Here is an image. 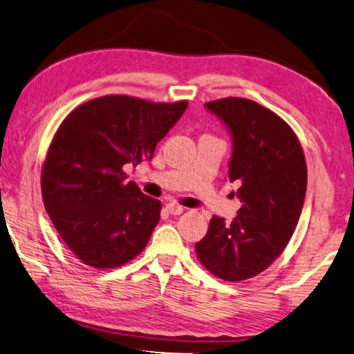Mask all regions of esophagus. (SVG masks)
I'll return each instance as SVG.
<instances>
[{
	"instance_id": "esophagus-1",
	"label": "esophagus",
	"mask_w": 354,
	"mask_h": 354,
	"mask_svg": "<svg viewBox=\"0 0 354 354\" xmlns=\"http://www.w3.org/2000/svg\"><path fill=\"white\" fill-rule=\"evenodd\" d=\"M166 208H167V212L171 213V215H182V213L185 212V207L177 205V204H172V202H169V204H166Z\"/></svg>"
}]
</instances>
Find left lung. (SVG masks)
Wrapping results in <instances>:
<instances>
[{"mask_svg":"<svg viewBox=\"0 0 354 354\" xmlns=\"http://www.w3.org/2000/svg\"><path fill=\"white\" fill-rule=\"evenodd\" d=\"M205 106L232 135L227 176L240 185L243 205L230 224L210 219L196 254L212 274L239 282L268 268L290 241L303 210L308 166L292 127L268 108L240 97Z\"/></svg>","mask_w":354,"mask_h":354,"instance_id":"obj_1","label":"left lung"}]
</instances>
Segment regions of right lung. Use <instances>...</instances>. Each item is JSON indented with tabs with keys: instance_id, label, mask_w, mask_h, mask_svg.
<instances>
[{
	"instance_id": "obj_1",
	"label": "right lung",
	"mask_w": 354,
	"mask_h": 354,
	"mask_svg": "<svg viewBox=\"0 0 354 354\" xmlns=\"http://www.w3.org/2000/svg\"><path fill=\"white\" fill-rule=\"evenodd\" d=\"M188 106L103 95L62 120L46 152L42 198L67 248L92 268H118L146 248L161 202L125 182L124 166L152 160Z\"/></svg>"
}]
</instances>
